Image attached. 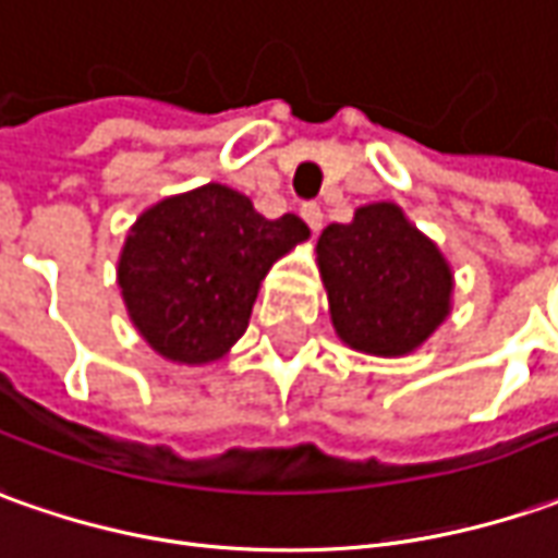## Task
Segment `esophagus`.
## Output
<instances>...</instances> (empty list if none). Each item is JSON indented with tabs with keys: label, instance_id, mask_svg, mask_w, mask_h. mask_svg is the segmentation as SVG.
Here are the masks:
<instances>
[{
	"label": "esophagus",
	"instance_id": "1",
	"mask_svg": "<svg viewBox=\"0 0 558 558\" xmlns=\"http://www.w3.org/2000/svg\"><path fill=\"white\" fill-rule=\"evenodd\" d=\"M301 218L310 223V230H313V233H319V230H323V208H319L316 202H306L304 208H301Z\"/></svg>",
	"mask_w": 558,
	"mask_h": 558
}]
</instances>
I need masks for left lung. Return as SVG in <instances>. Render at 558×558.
<instances>
[{
    "label": "left lung",
    "mask_w": 558,
    "mask_h": 558,
    "mask_svg": "<svg viewBox=\"0 0 558 558\" xmlns=\"http://www.w3.org/2000/svg\"><path fill=\"white\" fill-rule=\"evenodd\" d=\"M316 264L331 325L356 353L409 356L451 316V264L396 202H368L350 223H328Z\"/></svg>",
    "instance_id": "obj_1"
}]
</instances>
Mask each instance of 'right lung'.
<instances>
[{
  "label": "right lung",
  "instance_id": "obj_1",
  "mask_svg": "<svg viewBox=\"0 0 558 558\" xmlns=\"http://www.w3.org/2000/svg\"><path fill=\"white\" fill-rule=\"evenodd\" d=\"M306 239L298 215L267 220L239 190L205 183L141 211L116 282L149 350L178 365H208L245 335L272 264Z\"/></svg>",
  "mask_w": 558,
  "mask_h": 558
}]
</instances>
